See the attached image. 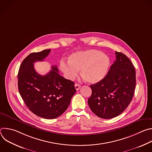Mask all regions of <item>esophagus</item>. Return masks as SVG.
Instances as JSON below:
<instances>
[{"label": "esophagus", "instance_id": "34e87169", "mask_svg": "<svg viewBox=\"0 0 152 152\" xmlns=\"http://www.w3.org/2000/svg\"><path fill=\"white\" fill-rule=\"evenodd\" d=\"M75 88H76V90H79L80 89V85H79V84H77V83H76V84L75 85Z\"/></svg>", "mask_w": 152, "mask_h": 152}]
</instances>
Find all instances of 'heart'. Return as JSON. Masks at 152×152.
Returning a JSON list of instances; mask_svg holds the SVG:
<instances>
[{
	"instance_id": "obj_1",
	"label": "heart",
	"mask_w": 152,
	"mask_h": 152,
	"mask_svg": "<svg viewBox=\"0 0 152 152\" xmlns=\"http://www.w3.org/2000/svg\"><path fill=\"white\" fill-rule=\"evenodd\" d=\"M110 64V58L106 54L98 50L90 49L71 54L68 62L61 61L59 66L69 79H73L80 70V75L85 82L95 83L104 77Z\"/></svg>"
}]
</instances>
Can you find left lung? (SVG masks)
Returning a JSON list of instances; mask_svg holds the SVG:
<instances>
[{"label": "left lung", "mask_w": 152, "mask_h": 152, "mask_svg": "<svg viewBox=\"0 0 152 152\" xmlns=\"http://www.w3.org/2000/svg\"><path fill=\"white\" fill-rule=\"evenodd\" d=\"M116 60L106 76L91 85V96L88 103L97 116L110 119L121 114L131 103L135 92L136 73L126 55L115 52Z\"/></svg>", "instance_id": "8db88e82"}]
</instances>
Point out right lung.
<instances>
[{"label": "right lung", "mask_w": 152, "mask_h": 152, "mask_svg": "<svg viewBox=\"0 0 152 152\" xmlns=\"http://www.w3.org/2000/svg\"><path fill=\"white\" fill-rule=\"evenodd\" d=\"M50 49L29 54L21 63L18 73L20 94L29 110L36 115L53 119L68 108L76 93L75 83L58 73L56 66L46 75L35 70L34 63L44 61Z\"/></svg>", "instance_id": "right-lung-1"}]
</instances>
